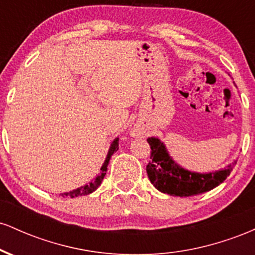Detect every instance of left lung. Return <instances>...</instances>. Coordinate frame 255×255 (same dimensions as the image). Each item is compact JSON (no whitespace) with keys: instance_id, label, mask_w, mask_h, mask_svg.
Returning a JSON list of instances; mask_svg holds the SVG:
<instances>
[{"instance_id":"8db88e82","label":"left lung","mask_w":255,"mask_h":255,"mask_svg":"<svg viewBox=\"0 0 255 255\" xmlns=\"http://www.w3.org/2000/svg\"><path fill=\"white\" fill-rule=\"evenodd\" d=\"M147 142L152 159L146 166L147 176L158 191L172 197H192L211 191L229 176L238 162L234 160L227 168L209 174L193 172L175 163L158 137H148Z\"/></svg>"}]
</instances>
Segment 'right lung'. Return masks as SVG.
<instances>
[{
    "label": "right lung",
    "instance_id": "obj_1",
    "mask_svg": "<svg viewBox=\"0 0 255 255\" xmlns=\"http://www.w3.org/2000/svg\"><path fill=\"white\" fill-rule=\"evenodd\" d=\"M119 150V137H116L115 140H114L113 142H111V146L109 148V152H108L107 154V158H105L103 165H102L101 168V174L98 175L97 177L95 178L93 181H91L89 184H85V186H81L79 187L77 189H73L71 192H67V193H62V197H68V198H75V197H80V195H87V194H91L92 192H95L96 189L98 188L99 186H101L102 181H103V178L105 176V174H107V170H108V164H109V160L111 156L114 154V152H116Z\"/></svg>",
    "mask_w": 255,
    "mask_h": 255
}]
</instances>
